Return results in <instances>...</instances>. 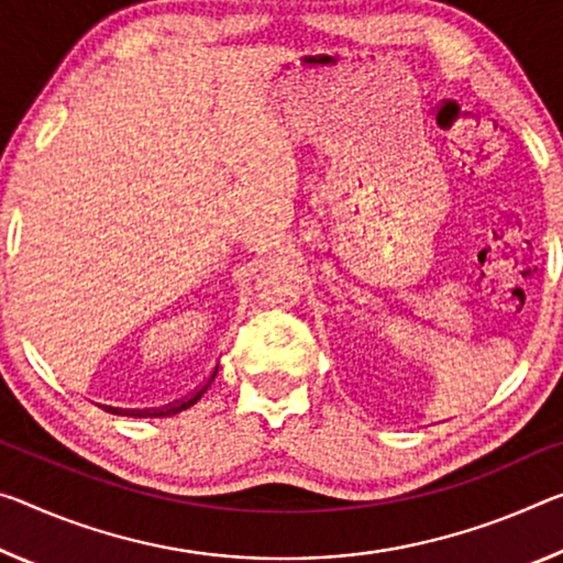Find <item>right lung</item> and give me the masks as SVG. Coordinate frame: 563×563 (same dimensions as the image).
Here are the masks:
<instances>
[{
	"label": "right lung",
	"mask_w": 563,
	"mask_h": 563,
	"mask_svg": "<svg viewBox=\"0 0 563 563\" xmlns=\"http://www.w3.org/2000/svg\"><path fill=\"white\" fill-rule=\"evenodd\" d=\"M200 396H195V398H190L187 400V404H173V406H167V408H153V410H120L122 416H173V413H177V410H183V408H187V406H192L195 400H198Z\"/></svg>",
	"instance_id": "right-lung-1"
}]
</instances>
